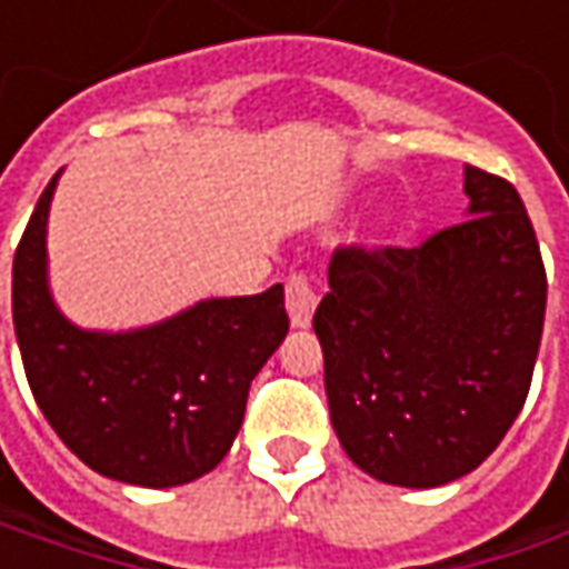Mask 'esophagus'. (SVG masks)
<instances>
[{
    "label": "esophagus",
    "mask_w": 569,
    "mask_h": 569,
    "mask_svg": "<svg viewBox=\"0 0 569 569\" xmlns=\"http://www.w3.org/2000/svg\"><path fill=\"white\" fill-rule=\"evenodd\" d=\"M284 303H288V317H291V326L297 329H307L310 319H313V310H317L319 295L317 288L310 284L307 274H291L288 284H284Z\"/></svg>",
    "instance_id": "obj_1"
}]
</instances>
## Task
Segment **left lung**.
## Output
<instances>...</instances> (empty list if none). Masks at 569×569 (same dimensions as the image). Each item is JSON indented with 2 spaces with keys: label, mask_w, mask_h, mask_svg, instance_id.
<instances>
[{
  "label": "left lung",
  "mask_w": 569,
  "mask_h": 569,
  "mask_svg": "<svg viewBox=\"0 0 569 569\" xmlns=\"http://www.w3.org/2000/svg\"><path fill=\"white\" fill-rule=\"evenodd\" d=\"M469 218L425 243L339 247L313 329L341 449L377 481L440 488L475 471L536 370L548 278L513 183L466 167Z\"/></svg>",
  "instance_id": "left-lung-1"
}]
</instances>
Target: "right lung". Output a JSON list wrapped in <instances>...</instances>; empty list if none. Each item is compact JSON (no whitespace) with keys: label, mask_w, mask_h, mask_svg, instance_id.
<instances>
[{"label":"right lung","mask_w":569,"mask_h":569,"mask_svg":"<svg viewBox=\"0 0 569 569\" xmlns=\"http://www.w3.org/2000/svg\"><path fill=\"white\" fill-rule=\"evenodd\" d=\"M47 183L11 266V319L43 418L113 481L177 488L202 478L243 425L252 377L288 336L284 288L202 300L136 332H88L47 288Z\"/></svg>","instance_id":"obj_1"}]
</instances>
